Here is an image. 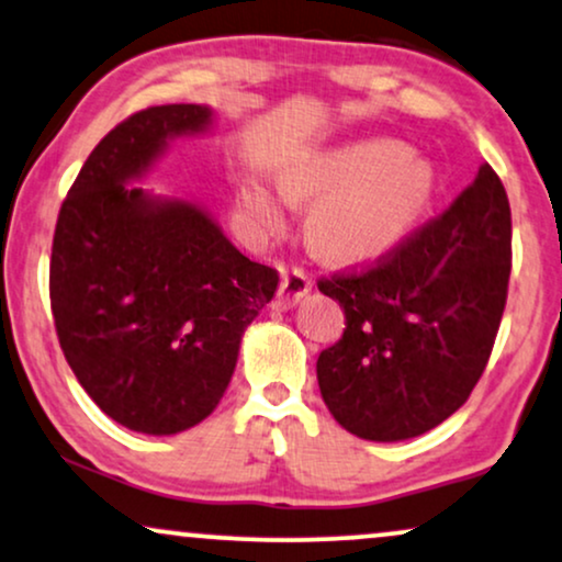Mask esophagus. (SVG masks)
<instances>
[{"label":"esophagus","instance_id":"obj_1","mask_svg":"<svg viewBox=\"0 0 562 562\" xmlns=\"http://www.w3.org/2000/svg\"><path fill=\"white\" fill-rule=\"evenodd\" d=\"M310 292H313V281L307 279V273L300 268H292L286 270V273L281 276V286H279V304L283 310L286 307H294L296 302L304 300Z\"/></svg>","mask_w":562,"mask_h":562}]
</instances>
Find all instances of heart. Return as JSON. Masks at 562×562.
<instances>
[{"label":"heart","mask_w":562,"mask_h":562,"mask_svg":"<svg viewBox=\"0 0 562 562\" xmlns=\"http://www.w3.org/2000/svg\"><path fill=\"white\" fill-rule=\"evenodd\" d=\"M279 191L239 187V207L258 239L286 226V203H310L307 232L336 260H367L404 239L435 195L432 169L404 145L370 140L310 156L279 177Z\"/></svg>","instance_id":"heart-1"}]
</instances>
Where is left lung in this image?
I'll return each instance as SVG.
<instances>
[{"label": "left lung", "instance_id": "1", "mask_svg": "<svg viewBox=\"0 0 562 562\" xmlns=\"http://www.w3.org/2000/svg\"><path fill=\"white\" fill-rule=\"evenodd\" d=\"M508 276V195L482 164L440 218L375 268L317 283L346 315L341 341L317 357L338 425L398 442L459 412L487 367Z\"/></svg>", "mask_w": 562, "mask_h": 562}]
</instances>
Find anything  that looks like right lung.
I'll list each match as a JSON object with an SVG mask.
<instances>
[{"instance_id": "obj_1", "label": "right lung", "mask_w": 562, "mask_h": 562, "mask_svg": "<svg viewBox=\"0 0 562 562\" xmlns=\"http://www.w3.org/2000/svg\"><path fill=\"white\" fill-rule=\"evenodd\" d=\"M213 127L205 103L133 114L82 164L54 232L61 351L95 406L133 432L177 435L211 417L247 325L279 289L205 205L140 187L171 143Z\"/></svg>"}]
</instances>
